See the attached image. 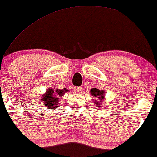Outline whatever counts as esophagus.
<instances>
[{
  "mask_svg": "<svg viewBox=\"0 0 157 157\" xmlns=\"http://www.w3.org/2000/svg\"><path fill=\"white\" fill-rule=\"evenodd\" d=\"M74 92H75V93H77V94L82 93V92H83L82 87H81V86H78V87H75L74 88Z\"/></svg>",
  "mask_w": 157,
  "mask_h": 157,
  "instance_id": "34e87169",
  "label": "esophagus"
}]
</instances>
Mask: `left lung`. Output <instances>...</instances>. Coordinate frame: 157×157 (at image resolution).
I'll use <instances>...</instances> for the list:
<instances>
[{
	"instance_id": "8db88e82",
	"label": "left lung",
	"mask_w": 157,
	"mask_h": 157,
	"mask_svg": "<svg viewBox=\"0 0 157 157\" xmlns=\"http://www.w3.org/2000/svg\"><path fill=\"white\" fill-rule=\"evenodd\" d=\"M91 95L94 98L93 99V104L95 105V107L101 109V106H104V103L106 104V93L104 90H101L96 88H93L90 91Z\"/></svg>"
}]
</instances>
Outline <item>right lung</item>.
I'll return each mask as SVG.
<instances>
[{
	"label": "right lung",
	"instance_id": "1",
	"mask_svg": "<svg viewBox=\"0 0 157 157\" xmlns=\"http://www.w3.org/2000/svg\"><path fill=\"white\" fill-rule=\"evenodd\" d=\"M69 90L64 88V89H53L51 87L46 90L45 93L41 95L40 100L42 101V104H44L45 107L49 109H56L59 104V99L60 97H62L66 93H68Z\"/></svg>",
	"mask_w": 157,
	"mask_h": 157
}]
</instances>
